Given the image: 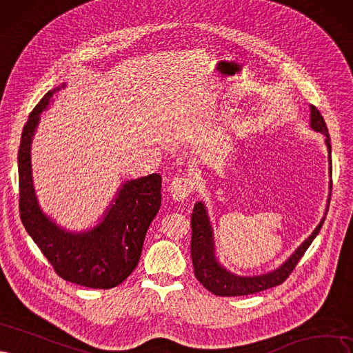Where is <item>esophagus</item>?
Listing matches in <instances>:
<instances>
[{
  "instance_id": "34e87169",
  "label": "esophagus",
  "mask_w": 353,
  "mask_h": 353,
  "mask_svg": "<svg viewBox=\"0 0 353 353\" xmlns=\"http://www.w3.org/2000/svg\"><path fill=\"white\" fill-rule=\"evenodd\" d=\"M193 186H195V183H193V180L190 177L180 176L172 181V185H170V193H172L173 199L183 201L190 195Z\"/></svg>"
}]
</instances>
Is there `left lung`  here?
I'll list each match as a JSON object with an SVG mask.
<instances>
[{
	"label": "left lung",
	"instance_id": "left-lung-1",
	"mask_svg": "<svg viewBox=\"0 0 353 353\" xmlns=\"http://www.w3.org/2000/svg\"><path fill=\"white\" fill-rule=\"evenodd\" d=\"M311 128L325 136V143L330 152V163H332V145H330L327 124L324 121V117L321 116V112L314 105H311ZM330 170H332V167H330ZM324 220L325 217H323L321 223L316 225V229L312 232V234L306 239L280 268L264 276L239 277L221 268L217 264V261H215L211 225L207 217L205 207H203L202 202H198L195 203V207H193V212L190 215V255L195 277L203 288L210 290L211 293L217 294V296H243V294H252L267 290L270 288L279 286V284H281L292 274L294 267L298 265L299 259L303 256L306 249L310 248L315 236L320 233Z\"/></svg>",
	"mask_w": 353,
	"mask_h": 353
}]
</instances>
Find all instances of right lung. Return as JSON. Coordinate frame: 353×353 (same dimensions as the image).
Masks as SVG:
<instances>
[{"label":"right lung","instance_id":"add662e5","mask_svg":"<svg viewBox=\"0 0 353 353\" xmlns=\"http://www.w3.org/2000/svg\"><path fill=\"white\" fill-rule=\"evenodd\" d=\"M63 88L43 95L21 133L17 155L20 220L61 279L90 289H111L126 280L139 263L148 227L161 207V176L128 181L104 221L88 233H67L45 217L33 193L29 150L39 112Z\"/></svg>","mask_w":353,"mask_h":353}]
</instances>
